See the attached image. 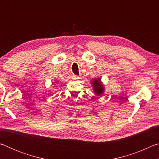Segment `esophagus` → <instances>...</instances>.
Listing matches in <instances>:
<instances>
[{"instance_id":"obj_1","label":"esophagus","mask_w":159,"mask_h":159,"mask_svg":"<svg viewBox=\"0 0 159 159\" xmlns=\"http://www.w3.org/2000/svg\"><path fill=\"white\" fill-rule=\"evenodd\" d=\"M73 78H74V79H78L79 77L77 75H73Z\"/></svg>"}]
</instances>
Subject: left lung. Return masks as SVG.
<instances>
[{
    "instance_id": "obj_1",
    "label": "left lung",
    "mask_w": 159,
    "mask_h": 159,
    "mask_svg": "<svg viewBox=\"0 0 159 159\" xmlns=\"http://www.w3.org/2000/svg\"><path fill=\"white\" fill-rule=\"evenodd\" d=\"M91 84H92L93 92L95 95L101 96L104 93L105 88H104L100 78H95V79L91 80Z\"/></svg>"
}]
</instances>
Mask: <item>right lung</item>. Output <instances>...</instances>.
<instances>
[{
  "instance_id": "right-lung-1",
  "label": "right lung",
  "mask_w": 159,
  "mask_h": 159,
  "mask_svg": "<svg viewBox=\"0 0 159 159\" xmlns=\"http://www.w3.org/2000/svg\"><path fill=\"white\" fill-rule=\"evenodd\" d=\"M57 82H58V80H57Z\"/></svg>"
}]
</instances>
